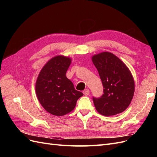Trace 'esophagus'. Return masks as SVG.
<instances>
[{
    "label": "esophagus",
    "instance_id": "esophagus-1",
    "mask_svg": "<svg viewBox=\"0 0 157 157\" xmlns=\"http://www.w3.org/2000/svg\"><path fill=\"white\" fill-rule=\"evenodd\" d=\"M83 94L85 95V96H88V95L90 94V90L88 89L84 90L83 91Z\"/></svg>",
    "mask_w": 157,
    "mask_h": 157
}]
</instances>
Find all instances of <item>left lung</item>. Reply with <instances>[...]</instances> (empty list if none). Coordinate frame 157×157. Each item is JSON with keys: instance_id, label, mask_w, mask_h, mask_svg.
Wrapping results in <instances>:
<instances>
[{"instance_id": "obj_1", "label": "left lung", "mask_w": 157, "mask_h": 157, "mask_svg": "<svg viewBox=\"0 0 157 157\" xmlns=\"http://www.w3.org/2000/svg\"><path fill=\"white\" fill-rule=\"evenodd\" d=\"M103 86V94L93 98L97 111L104 116L122 113L129 106L135 91V84L130 69L123 61L109 52L92 57Z\"/></svg>"}]
</instances>
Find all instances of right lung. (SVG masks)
Here are the masks:
<instances>
[{"instance_id":"1","label":"right lung","mask_w":157,"mask_h":157,"mask_svg":"<svg viewBox=\"0 0 157 157\" xmlns=\"http://www.w3.org/2000/svg\"><path fill=\"white\" fill-rule=\"evenodd\" d=\"M71 60L62 55L54 57L42 68L36 79L38 100L47 112L55 116H63L72 111L78 98L83 96L66 77Z\"/></svg>"}]
</instances>
